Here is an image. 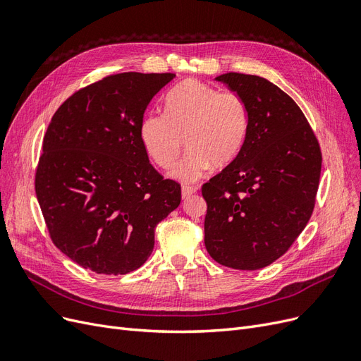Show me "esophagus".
Wrapping results in <instances>:
<instances>
[{"instance_id":"1","label":"esophagus","mask_w":361,"mask_h":361,"mask_svg":"<svg viewBox=\"0 0 361 361\" xmlns=\"http://www.w3.org/2000/svg\"><path fill=\"white\" fill-rule=\"evenodd\" d=\"M195 192V188L192 187H182V199H188Z\"/></svg>"}]
</instances>
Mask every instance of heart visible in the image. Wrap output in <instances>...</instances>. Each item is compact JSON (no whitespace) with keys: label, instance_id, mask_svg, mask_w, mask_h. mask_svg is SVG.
<instances>
[{"label":"heart","instance_id":"b5f03b06","mask_svg":"<svg viewBox=\"0 0 361 361\" xmlns=\"http://www.w3.org/2000/svg\"><path fill=\"white\" fill-rule=\"evenodd\" d=\"M164 108L166 114L143 117L140 140L147 157L159 169L169 170L178 162L185 138L188 152L171 178L191 183L211 166L226 167L238 157L247 135L248 114L235 92L187 80L167 93Z\"/></svg>","mask_w":361,"mask_h":361}]
</instances>
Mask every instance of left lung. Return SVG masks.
I'll return each mask as SVG.
<instances>
[{
	"label": "left lung",
	"instance_id": "8db88e82",
	"mask_svg": "<svg viewBox=\"0 0 361 361\" xmlns=\"http://www.w3.org/2000/svg\"><path fill=\"white\" fill-rule=\"evenodd\" d=\"M215 80L241 96L248 128L238 157L202 187L204 245L218 264L253 271L285 255L309 223L321 147L300 106L276 84L236 72Z\"/></svg>",
	"mask_w": 361,
	"mask_h": 361
}]
</instances>
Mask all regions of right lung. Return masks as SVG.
Returning a JSON list of instances; mask_svg holds the SVG:
<instances>
[{"label": "right lung", "instance_id": "obj_1", "mask_svg": "<svg viewBox=\"0 0 361 361\" xmlns=\"http://www.w3.org/2000/svg\"><path fill=\"white\" fill-rule=\"evenodd\" d=\"M174 73L110 75L73 93L51 118L36 195L52 243L96 274L145 264L180 185L152 167L140 140L149 102Z\"/></svg>", "mask_w": 361, "mask_h": 361}]
</instances>
